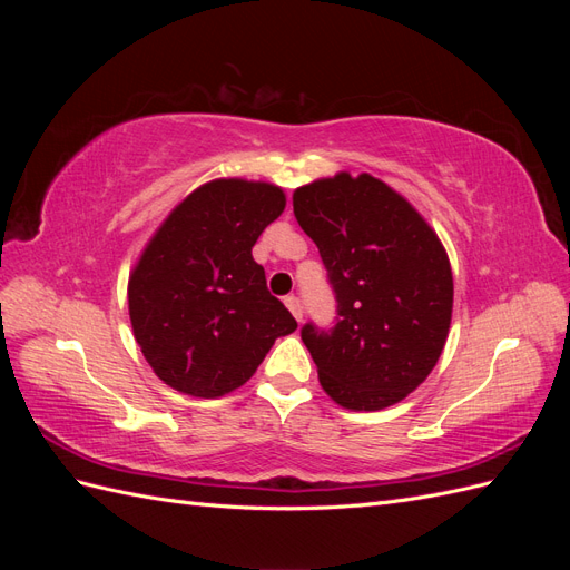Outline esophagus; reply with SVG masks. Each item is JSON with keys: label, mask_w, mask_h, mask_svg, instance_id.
Wrapping results in <instances>:
<instances>
[{"label": "esophagus", "mask_w": 570, "mask_h": 570, "mask_svg": "<svg viewBox=\"0 0 570 570\" xmlns=\"http://www.w3.org/2000/svg\"><path fill=\"white\" fill-rule=\"evenodd\" d=\"M285 306L289 308L292 312V316H295L297 321H302V302H299V297H295V295H289V297H285Z\"/></svg>", "instance_id": "1"}]
</instances>
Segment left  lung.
I'll list each match as a JSON object with an SVG mask.
<instances>
[{"instance_id":"1","label":"left lung","mask_w":570,"mask_h":570,"mask_svg":"<svg viewBox=\"0 0 570 570\" xmlns=\"http://www.w3.org/2000/svg\"><path fill=\"white\" fill-rule=\"evenodd\" d=\"M292 206L337 302L333 327H302L323 390L352 411L402 402L435 368L450 333L454 281L440 237L368 174L297 187Z\"/></svg>"}]
</instances>
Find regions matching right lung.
<instances>
[{
  "label": "right lung",
  "mask_w": 570,
  "mask_h": 570,
  "mask_svg": "<svg viewBox=\"0 0 570 570\" xmlns=\"http://www.w3.org/2000/svg\"><path fill=\"white\" fill-rule=\"evenodd\" d=\"M283 209L281 187L220 178L189 193L149 239L130 273L128 312L147 364L168 387L204 400L228 394L275 340L297 331L252 256Z\"/></svg>",
  "instance_id": "obj_1"
}]
</instances>
